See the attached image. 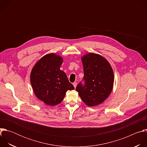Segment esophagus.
<instances>
[{
  "label": "esophagus",
  "mask_w": 147,
  "mask_h": 147,
  "mask_svg": "<svg viewBox=\"0 0 147 147\" xmlns=\"http://www.w3.org/2000/svg\"><path fill=\"white\" fill-rule=\"evenodd\" d=\"M77 85V82H74V83H73V86H74V87L75 88H76Z\"/></svg>",
  "instance_id": "obj_1"
}]
</instances>
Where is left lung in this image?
<instances>
[{"label":"left lung","mask_w":147,"mask_h":147,"mask_svg":"<svg viewBox=\"0 0 147 147\" xmlns=\"http://www.w3.org/2000/svg\"><path fill=\"white\" fill-rule=\"evenodd\" d=\"M85 86L80 82L76 87L78 95L86 105L98 106L112 92L114 73L109 61L102 56L88 53L81 57Z\"/></svg>","instance_id":"left-lung-1"}]
</instances>
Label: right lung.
Returning a JSON list of instances; mask_svg holds the SVG:
<instances>
[{
	"label": "right lung",
	"mask_w": 147,
	"mask_h": 147,
	"mask_svg": "<svg viewBox=\"0 0 147 147\" xmlns=\"http://www.w3.org/2000/svg\"><path fill=\"white\" fill-rule=\"evenodd\" d=\"M63 57L54 53L42 57L32 69L30 81L38 99L49 106H56L63 100L68 90L74 86L65 73L60 69Z\"/></svg>",
	"instance_id": "1"
}]
</instances>
